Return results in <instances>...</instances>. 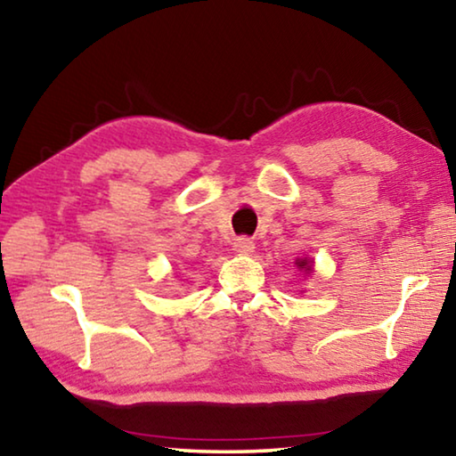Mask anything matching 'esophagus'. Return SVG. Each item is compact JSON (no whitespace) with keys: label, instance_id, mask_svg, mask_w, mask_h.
<instances>
[{"label":"esophagus","instance_id":"esophagus-1","mask_svg":"<svg viewBox=\"0 0 456 456\" xmlns=\"http://www.w3.org/2000/svg\"><path fill=\"white\" fill-rule=\"evenodd\" d=\"M233 247H235L237 253H243V256H247V253H251L253 249H256V243H253V239L243 235V237H237L235 239Z\"/></svg>","mask_w":456,"mask_h":456}]
</instances>
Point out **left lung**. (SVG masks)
Returning a JSON list of instances; mask_svg holds the SVG:
<instances>
[{"label": "left lung", "instance_id": "obj_1", "mask_svg": "<svg viewBox=\"0 0 456 456\" xmlns=\"http://www.w3.org/2000/svg\"><path fill=\"white\" fill-rule=\"evenodd\" d=\"M297 267H299V269H305V272H310V269H312V265H310V264H307V259H302V261H297Z\"/></svg>", "mask_w": 456, "mask_h": 456}]
</instances>
